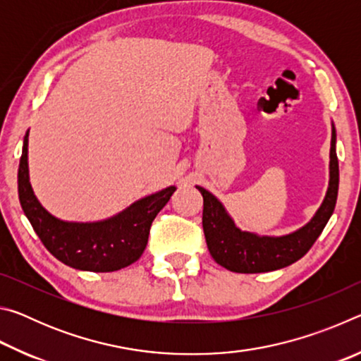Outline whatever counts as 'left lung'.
I'll return each mask as SVG.
<instances>
[{
    "label": "left lung",
    "mask_w": 361,
    "mask_h": 361,
    "mask_svg": "<svg viewBox=\"0 0 361 361\" xmlns=\"http://www.w3.org/2000/svg\"><path fill=\"white\" fill-rule=\"evenodd\" d=\"M195 188L204 197L202 226L207 247L219 266L239 274L271 272L290 266L309 252L334 212L339 188L334 124L331 122L329 183L325 199L312 219L295 232L285 235H259L256 232L242 231L215 195L202 186Z\"/></svg>",
    "instance_id": "left-lung-1"
}]
</instances>
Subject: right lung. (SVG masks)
Wrapping results in <instances>:
<instances>
[{"instance_id": "right-lung-1", "label": "right lung", "mask_w": 361, "mask_h": 361, "mask_svg": "<svg viewBox=\"0 0 361 361\" xmlns=\"http://www.w3.org/2000/svg\"><path fill=\"white\" fill-rule=\"evenodd\" d=\"M28 132L19 164L22 210L44 247L59 261L79 271L113 272L130 266L143 255L151 223L175 192V186L145 195L127 209L100 221H65L49 213L36 197L28 172Z\"/></svg>"}]
</instances>
